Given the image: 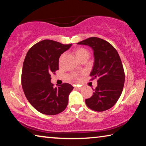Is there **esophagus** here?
<instances>
[{"mask_svg":"<svg viewBox=\"0 0 146 146\" xmlns=\"http://www.w3.org/2000/svg\"><path fill=\"white\" fill-rule=\"evenodd\" d=\"M83 88V86H76V87H75V89H76V90H82V89Z\"/></svg>","mask_w":146,"mask_h":146,"instance_id":"obj_1","label":"esophagus"}]
</instances>
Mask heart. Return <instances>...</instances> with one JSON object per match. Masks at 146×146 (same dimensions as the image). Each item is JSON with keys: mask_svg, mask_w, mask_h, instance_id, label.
I'll use <instances>...</instances> for the list:
<instances>
[{"mask_svg": "<svg viewBox=\"0 0 146 146\" xmlns=\"http://www.w3.org/2000/svg\"><path fill=\"white\" fill-rule=\"evenodd\" d=\"M73 52L76 55V58L80 61L83 60V59H85V58L88 59L89 57H90V52H89V51L87 49H86L84 48H82V47H78V48H76L75 49H74ZM64 56H65V54L64 53L62 54V55L60 56V57H59V60H58L59 64H61L62 62L63 59L64 58ZM74 76H75V78L76 79L79 80V77L77 75H74Z\"/></svg>", "mask_w": 146, "mask_h": 146, "instance_id": "1", "label": "heart"}]
</instances>
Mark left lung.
Returning <instances> with one entry per match:
<instances>
[{
    "mask_svg": "<svg viewBox=\"0 0 146 146\" xmlns=\"http://www.w3.org/2000/svg\"><path fill=\"white\" fill-rule=\"evenodd\" d=\"M77 44L90 46L95 57L90 80L97 78L98 83L92 97L86 99V105L95 111L108 110L117 102L124 85L125 73L120 56L111 44L102 38L93 36Z\"/></svg>",
    "mask_w": 146,
    "mask_h": 146,
    "instance_id": "1",
    "label": "left lung"
}]
</instances>
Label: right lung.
I'll list each match as a JSON object with an SVG mask.
<instances>
[{"label":"right lung","mask_w":146,"mask_h":146,"mask_svg":"<svg viewBox=\"0 0 146 146\" xmlns=\"http://www.w3.org/2000/svg\"><path fill=\"white\" fill-rule=\"evenodd\" d=\"M51 40H44L29 49L24 59L21 82L25 96L33 107L41 113L55 115L67 107L72 85L64 83L54 88L51 74L59 70V57L70 48Z\"/></svg>","instance_id":"add662e5"}]
</instances>
